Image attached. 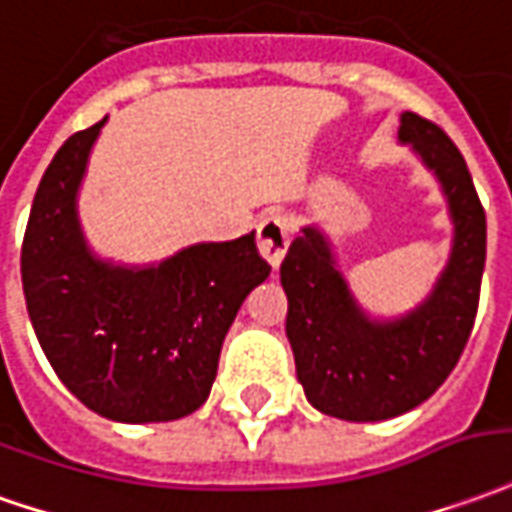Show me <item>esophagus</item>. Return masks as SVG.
<instances>
[{
	"instance_id": "esophagus-1",
	"label": "esophagus",
	"mask_w": 512,
	"mask_h": 512,
	"mask_svg": "<svg viewBox=\"0 0 512 512\" xmlns=\"http://www.w3.org/2000/svg\"><path fill=\"white\" fill-rule=\"evenodd\" d=\"M291 238L293 224L282 213H268L266 219L260 221V227H257V249L274 268L282 263V257H285L288 246H291Z\"/></svg>"
}]
</instances>
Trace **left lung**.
I'll return each mask as SVG.
<instances>
[{
	"mask_svg": "<svg viewBox=\"0 0 512 512\" xmlns=\"http://www.w3.org/2000/svg\"><path fill=\"white\" fill-rule=\"evenodd\" d=\"M399 141L438 177L455 224L449 263L430 296L405 316L371 318L318 227L302 230L280 266L296 377L310 405L343 421H385L430 399L463 355L480 305L485 210L466 160L438 124L416 113H402Z\"/></svg>",
	"mask_w": 512,
	"mask_h": 512,
	"instance_id": "left-lung-1",
	"label": "left lung"
}]
</instances>
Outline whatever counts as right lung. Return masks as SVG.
Masks as SVG:
<instances>
[{
  "mask_svg": "<svg viewBox=\"0 0 512 512\" xmlns=\"http://www.w3.org/2000/svg\"><path fill=\"white\" fill-rule=\"evenodd\" d=\"M105 121L71 135L35 191L21 244L27 313L82 405L124 424L174 421L205 405L224 335L271 266L257 255L255 232L188 246L157 266L96 257L77 194Z\"/></svg>",
  "mask_w": 512,
  "mask_h": 512,
  "instance_id": "1",
  "label": "right lung"
}]
</instances>
